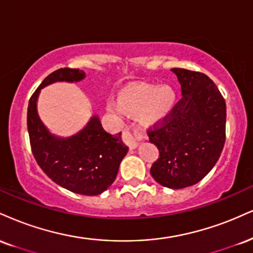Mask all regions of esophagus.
Returning <instances> with one entry per match:
<instances>
[{
	"label": "esophagus",
	"instance_id": "esophagus-1",
	"mask_svg": "<svg viewBox=\"0 0 253 253\" xmlns=\"http://www.w3.org/2000/svg\"><path fill=\"white\" fill-rule=\"evenodd\" d=\"M142 139H146V136L140 134V133H138V132H135V130L129 129V128H127L124 133V141L126 142V144L128 145L130 148L138 147L139 141H141Z\"/></svg>",
	"mask_w": 253,
	"mask_h": 253
}]
</instances>
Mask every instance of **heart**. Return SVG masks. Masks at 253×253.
Here are the masks:
<instances>
[{
	"label": "heart",
	"instance_id": "heart-1",
	"mask_svg": "<svg viewBox=\"0 0 253 253\" xmlns=\"http://www.w3.org/2000/svg\"><path fill=\"white\" fill-rule=\"evenodd\" d=\"M175 92L169 86L136 84L121 93V100L109 99L107 107L112 113L124 118L128 112L141 114L145 124H156L167 118L175 106Z\"/></svg>",
	"mask_w": 253,
	"mask_h": 253
}]
</instances>
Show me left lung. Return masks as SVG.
Wrapping results in <instances>:
<instances>
[{
    "label": "left lung",
    "instance_id": "left-lung-1",
    "mask_svg": "<svg viewBox=\"0 0 253 253\" xmlns=\"http://www.w3.org/2000/svg\"><path fill=\"white\" fill-rule=\"evenodd\" d=\"M182 99L159 126L148 129L159 150L154 180L179 190L199 182L213 169L225 144L226 103L214 82L199 72L173 68Z\"/></svg>",
    "mask_w": 253,
    "mask_h": 253
}]
</instances>
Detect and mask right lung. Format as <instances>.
Returning <instances> with one entry per match:
<instances>
[{"instance_id": "add662e5", "label": "right lung", "mask_w": 253, "mask_h": 253, "mask_svg": "<svg viewBox=\"0 0 253 253\" xmlns=\"http://www.w3.org/2000/svg\"><path fill=\"white\" fill-rule=\"evenodd\" d=\"M86 78L80 69L61 68L42 81L29 100L27 126L33 154L41 169L66 190L84 196H97L113 184L121 160L128 152L121 133L112 135L93 115L77 134L62 138L51 134L38 113L42 88L54 82H79Z\"/></svg>"}]
</instances>
